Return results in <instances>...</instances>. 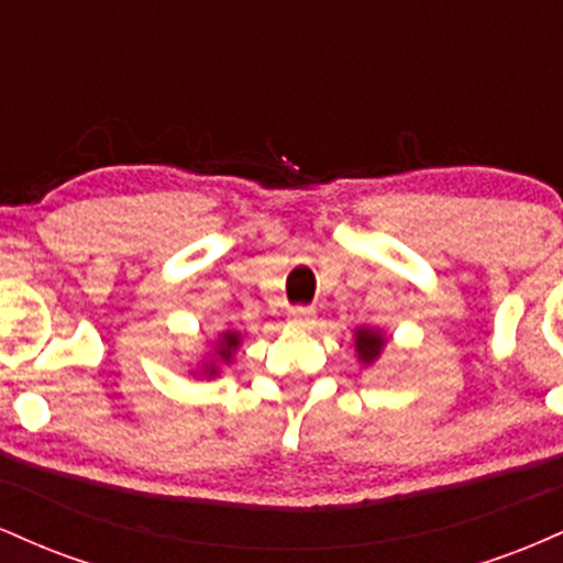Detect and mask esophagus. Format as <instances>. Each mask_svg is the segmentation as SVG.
<instances>
[{"label":"esophagus","instance_id":"obj_1","mask_svg":"<svg viewBox=\"0 0 563 563\" xmlns=\"http://www.w3.org/2000/svg\"><path fill=\"white\" fill-rule=\"evenodd\" d=\"M288 322L294 328H309L314 322V309L312 307H290Z\"/></svg>","mask_w":563,"mask_h":563}]
</instances>
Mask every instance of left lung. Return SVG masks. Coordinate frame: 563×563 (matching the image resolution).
<instances>
[{"mask_svg": "<svg viewBox=\"0 0 563 563\" xmlns=\"http://www.w3.org/2000/svg\"><path fill=\"white\" fill-rule=\"evenodd\" d=\"M354 344H357L360 360L367 365L378 357L380 346H384V335H380L378 331H371V328H360L357 341H354Z\"/></svg>", "mask_w": 563, "mask_h": 563, "instance_id": "obj_1", "label": "left lung"}]
</instances>
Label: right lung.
Listing matches in <instances>:
<instances>
[{
	"mask_svg": "<svg viewBox=\"0 0 563 563\" xmlns=\"http://www.w3.org/2000/svg\"><path fill=\"white\" fill-rule=\"evenodd\" d=\"M238 346V333H224L222 335V341H219V349H217V354H219V360H224V363H228L230 360V354H232V349ZM211 376H214V365H211Z\"/></svg>",
	"mask_w": 563,
	"mask_h": 563,
	"instance_id": "right-lung-1",
	"label": "right lung"
}]
</instances>
